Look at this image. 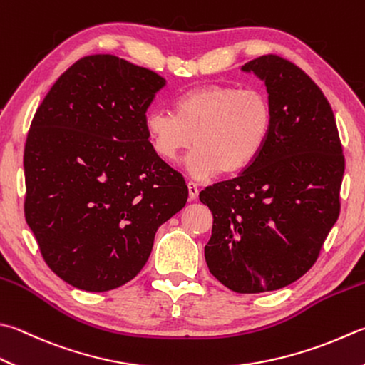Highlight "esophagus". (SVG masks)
Listing matches in <instances>:
<instances>
[{"instance_id":"obj_1","label":"esophagus","mask_w":365,"mask_h":365,"mask_svg":"<svg viewBox=\"0 0 365 365\" xmlns=\"http://www.w3.org/2000/svg\"><path fill=\"white\" fill-rule=\"evenodd\" d=\"M187 187H189V200H190V202L197 200L198 192H200V189H198V185H197L194 181H189V182H187Z\"/></svg>"}]
</instances>
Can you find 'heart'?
<instances>
[{
	"label": "heart",
	"instance_id": "heart-1",
	"mask_svg": "<svg viewBox=\"0 0 365 365\" xmlns=\"http://www.w3.org/2000/svg\"><path fill=\"white\" fill-rule=\"evenodd\" d=\"M273 111L259 88L211 84L181 93L173 114L150 111L144 119L149 144L162 160L175 163L192 144L187 170L202 181L237 175L262 153L270 136Z\"/></svg>",
	"mask_w": 365,
	"mask_h": 365
}]
</instances>
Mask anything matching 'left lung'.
<instances>
[{
    "label": "left lung",
    "instance_id": "8db88e82",
    "mask_svg": "<svg viewBox=\"0 0 365 365\" xmlns=\"http://www.w3.org/2000/svg\"><path fill=\"white\" fill-rule=\"evenodd\" d=\"M243 71L265 82L270 136L250 167L205 187L200 202L212 215L211 274L233 292L257 294L294 283L318 260L340 215L345 155L332 108L304 70L268 53Z\"/></svg>",
    "mask_w": 365,
    "mask_h": 365
}]
</instances>
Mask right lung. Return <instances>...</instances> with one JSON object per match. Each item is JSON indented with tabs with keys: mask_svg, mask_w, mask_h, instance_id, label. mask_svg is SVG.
Instances as JSON below:
<instances>
[{
	"mask_svg": "<svg viewBox=\"0 0 365 365\" xmlns=\"http://www.w3.org/2000/svg\"><path fill=\"white\" fill-rule=\"evenodd\" d=\"M167 84L148 68L88 55L60 76L26 135L25 219L41 256L68 284L105 292L148 262L187 185L157 155L146 111Z\"/></svg>",
	"mask_w": 365,
	"mask_h": 365,
	"instance_id": "obj_1",
	"label": "right lung"
}]
</instances>
